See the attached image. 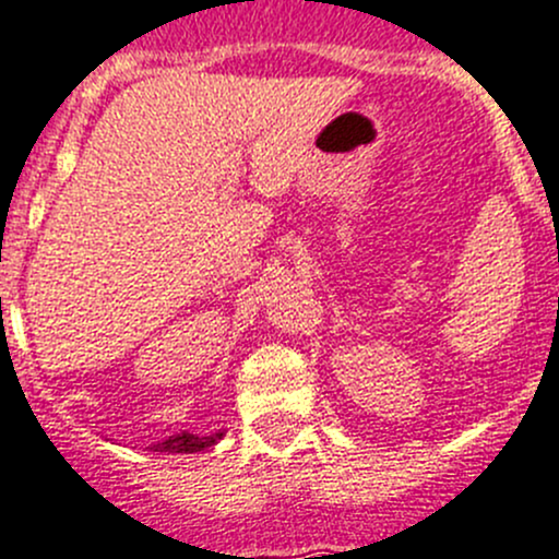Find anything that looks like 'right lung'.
Wrapping results in <instances>:
<instances>
[{"label":"right lung","mask_w":559,"mask_h":559,"mask_svg":"<svg viewBox=\"0 0 559 559\" xmlns=\"http://www.w3.org/2000/svg\"><path fill=\"white\" fill-rule=\"evenodd\" d=\"M217 440H223V432H214L209 435V438H198V435H190V432H181V435H170L168 440H163V443H154L152 449L159 451V454H195V451H203V449H212Z\"/></svg>","instance_id":"1"}]
</instances>
